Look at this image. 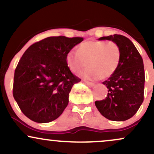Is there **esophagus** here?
Wrapping results in <instances>:
<instances>
[{"mask_svg": "<svg viewBox=\"0 0 154 154\" xmlns=\"http://www.w3.org/2000/svg\"><path fill=\"white\" fill-rule=\"evenodd\" d=\"M83 82L85 83V84L87 85L88 86H89V87H93V86L95 85V83L94 82H89V81H87V80H83Z\"/></svg>", "mask_w": 154, "mask_h": 154, "instance_id": "34e87169", "label": "esophagus"}]
</instances>
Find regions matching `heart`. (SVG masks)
<instances>
[{
    "instance_id": "b5f03b06",
    "label": "heart",
    "mask_w": 154,
    "mask_h": 154,
    "mask_svg": "<svg viewBox=\"0 0 154 154\" xmlns=\"http://www.w3.org/2000/svg\"><path fill=\"white\" fill-rule=\"evenodd\" d=\"M121 48L111 40L86 41L79 45L77 53L70 51L66 61L72 72H79L88 63L89 68L80 73L82 77L97 79L109 78L115 73L121 61Z\"/></svg>"
}]
</instances>
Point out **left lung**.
<instances>
[{
	"mask_svg": "<svg viewBox=\"0 0 154 154\" xmlns=\"http://www.w3.org/2000/svg\"><path fill=\"white\" fill-rule=\"evenodd\" d=\"M99 40L115 42L121 48V61L115 73L103 84L107 97L95 102L104 117L112 121H125L136 114L144 99L143 61L131 40L121 35L101 37Z\"/></svg>",
	"mask_w": 154,
	"mask_h": 154,
	"instance_id": "obj_1",
	"label": "left lung"
}]
</instances>
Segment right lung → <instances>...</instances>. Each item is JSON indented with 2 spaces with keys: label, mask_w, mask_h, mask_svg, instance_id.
Returning a JSON list of instances; mask_svg holds the SVG:
<instances>
[{
  "label": "right lung",
  "mask_w": 154,
  "mask_h": 154,
  "mask_svg": "<svg viewBox=\"0 0 154 154\" xmlns=\"http://www.w3.org/2000/svg\"><path fill=\"white\" fill-rule=\"evenodd\" d=\"M82 38L48 37L26 49L14 72V98L26 117L47 123L66 109L72 86L81 79L72 73L66 54Z\"/></svg>",
  "instance_id": "obj_1"
}]
</instances>
